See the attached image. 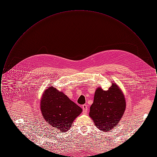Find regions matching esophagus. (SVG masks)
Returning <instances> with one entry per match:
<instances>
[{
    "instance_id": "34e87169",
    "label": "esophagus",
    "mask_w": 157,
    "mask_h": 157,
    "mask_svg": "<svg viewBox=\"0 0 157 157\" xmlns=\"http://www.w3.org/2000/svg\"><path fill=\"white\" fill-rule=\"evenodd\" d=\"M82 109H83V113H86L88 112V106L86 105H82Z\"/></svg>"
}]
</instances>
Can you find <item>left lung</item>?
Returning <instances> with one entry per match:
<instances>
[{
    "instance_id": "left-lung-1",
    "label": "left lung",
    "mask_w": 157,
    "mask_h": 157,
    "mask_svg": "<svg viewBox=\"0 0 157 157\" xmlns=\"http://www.w3.org/2000/svg\"><path fill=\"white\" fill-rule=\"evenodd\" d=\"M125 108L123 92L116 83L112 82V86L107 90L100 87L96 90L89 115L99 129L107 132L117 125Z\"/></svg>"
}]
</instances>
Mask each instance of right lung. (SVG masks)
<instances>
[{"mask_svg": "<svg viewBox=\"0 0 157 157\" xmlns=\"http://www.w3.org/2000/svg\"><path fill=\"white\" fill-rule=\"evenodd\" d=\"M40 104L45 121L61 132L67 131L82 111L81 107L53 86L44 91Z\"/></svg>", "mask_w": 157, "mask_h": 157, "instance_id": "1", "label": "right lung"}]
</instances>
